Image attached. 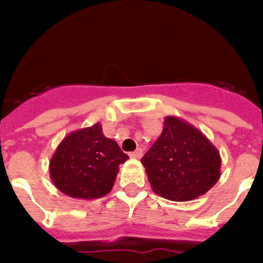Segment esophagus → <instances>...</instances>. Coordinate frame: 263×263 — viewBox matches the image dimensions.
Instances as JSON below:
<instances>
[{
    "mask_svg": "<svg viewBox=\"0 0 263 263\" xmlns=\"http://www.w3.org/2000/svg\"><path fill=\"white\" fill-rule=\"evenodd\" d=\"M129 156H131L132 159H140L142 156V148H136L135 151L129 153Z\"/></svg>",
    "mask_w": 263,
    "mask_h": 263,
    "instance_id": "1",
    "label": "esophagus"
}]
</instances>
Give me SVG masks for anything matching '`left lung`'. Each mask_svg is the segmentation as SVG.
I'll return each mask as SVG.
<instances>
[{
    "label": "left lung",
    "mask_w": 263,
    "mask_h": 263,
    "mask_svg": "<svg viewBox=\"0 0 263 263\" xmlns=\"http://www.w3.org/2000/svg\"><path fill=\"white\" fill-rule=\"evenodd\" d=\"M141 163L156 195L172 201H190L216 184L221 158L200 129L168 116L160 136Z\"/></svg>",
    "instance_id": "obj_1"
}]
</instances>
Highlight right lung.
Returning a JSON list of instances; mask_svg holds the SVG:
<instances>
[{
	"label": "right lung",
	"mask_w": 263,
	"mask_h": 263,
	"mask_svg": "<svg viewBox=\"0 0 263 263\" xmlns=\"http://www.w3.org/2000/svg\"><path fill=\"white\" fill-rule=\"evenodd\" d=\"M128 155L115 140L104 136L102 124L76 129L55 148L49 161L53 184L72 198L94 200L112 191L119 171Z\"/></svg>",
	"instance_id": "add662e5"
}]
</instances>
